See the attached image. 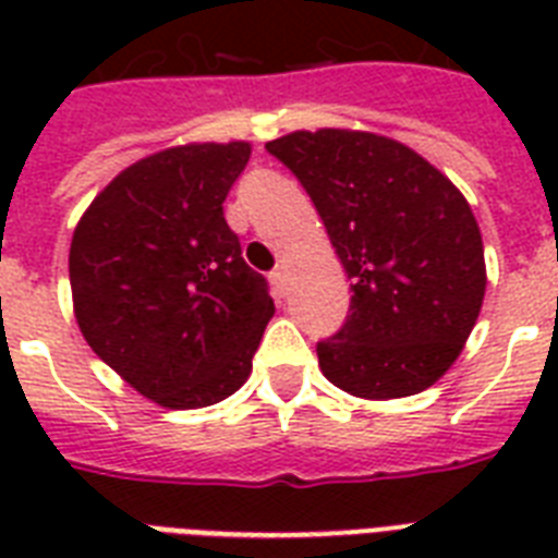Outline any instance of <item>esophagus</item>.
<instances>
[{"instance_id":"34e87169","label":"esophagus","mask_w":558,"mask_h":558,"mask_svg":"<svg viewBox=\"0 0 558 558\" xmlns=\"http://www.w3.org/2000/svg\"><path fill=\"white\" fill-rule=\"evenodd\" d=\"M269 280H271V289H275V295L283 298V292H287V271L283 269L269 271Z\"/></svg>"}]
</instances>
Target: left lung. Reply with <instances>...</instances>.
<instances>
[{
  "mask_svg": "<svg viewBox=\"0 0 558 558\" xmlns=\"http://www.w3.org/2000/svg\"><path fill=\"white\" fill-rule=\"evenodd\" d=\"M266 150L310 193L353 280L350 315L315 344L324 376L362 399L432 388L484 304V243L463 193L385 135L289 133Z\"/></svg>",
  "mask_w": 558,
  "mask_h": 558,
  "instance_id": "obj_1",
  "label": "left lung"
}]
</instances>
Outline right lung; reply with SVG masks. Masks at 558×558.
<instances>
[{
	"label": "right lung",
	"mask_w": 558,
	"mask_h": 558,
	"mask_svg": "<svg viewBox=\"0 0 558 558\" xmlns=\"http://www.w3.org/2000/svg\"><path fill=\"white\" fill-rule=\"evenodd\" d=\"M252 147L187 144L135 161L95 196L69 252L83 339L159 405L205 408L252 373L275 315L222 202Z\"/></svg>",
	"instance_id": "obj_1"
}]
</instances>
